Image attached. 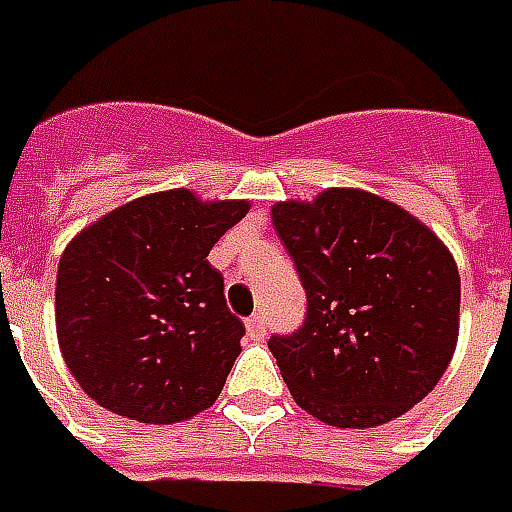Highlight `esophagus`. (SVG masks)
<instances>
[{
  "label": "esophagus",
  "instance_id": "esophagus-1",
  "mask_svg": "<svg viewBox=\"0 0 512 512\" xmlns=\"http://www.w3.org/2000/svg\"><path fill=\"white\" fill-rule=\"evenodd\" d=\"M248 336L253 342H262L264 336H267V320H264L262 314H253L248 320Z\"/></svg>",
  "mask_w": 512,
  "mask_h": 512
}]
</instances>
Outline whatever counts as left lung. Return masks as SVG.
Returning <instances> with one entry per match:
<instances>
[{
	"label": "left lung",
	"instance_id": "obj_1",
	"mask_svg": "<svg viewBox=\"0 0 512 512\" xmlns=\"http://www.w3.org/2000/svg\"><path fill=\"white\" fill-rule=\"evenodd\" d=\"M273 226L306 289L303 328L267 342L297 405L366 430L422 402L458 344L447 245L397 204L342 187L275 204Z\"/></svg>",
	"mask_w": 512,
	"mask_h": 512
}]
</instances>
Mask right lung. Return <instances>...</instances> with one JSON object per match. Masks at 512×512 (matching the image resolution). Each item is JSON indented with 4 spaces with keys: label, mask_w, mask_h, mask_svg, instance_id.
<instances>
[{
    "label": "right lung",
    "mask_w": 512,
    "mask_h": 512,
    "mask_svg": "<svg viewBox=\"0 0 512 512\" xmlns=\"http://www.w3.org/2000/svg\"><path fill=\"white\" fill-rule=\"evenodd\" d=\"M248 209L154 192L68 242L54 289L57 342L90 400L146 424L184 422L217 400L245 325L206 256Z\"/></svg>",
    "instance_id": "right-lung-1"
}]
</instances>
